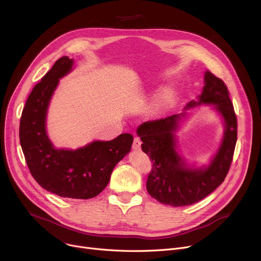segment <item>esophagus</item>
Instances as JSON below:
<instances>
[{"mask_svg": "<svg viewBox=\"0 0 261 261\" xmlns=\"http://www.w3.org/2000/svg\"><path fill=\"white\" fill-rule=\"evenodd\" d=\"M141 144H142V141H141V139L139 138V136H135L134 140H133L132 148H133L134 150H140V149H141Z\"/></svg>", "mask_w": 261, "mask_h": 261, "instance_id": "1", "label": "esophagus"}]
</instances>
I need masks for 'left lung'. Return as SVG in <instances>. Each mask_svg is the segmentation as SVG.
Returning a JSON list of instances; mask_svg holds the SVG:
<instances>
[{
	"mask_svg": "<svg viewBox=\"0 0 261 261\" xmlns=\"http://www.w3.org/2000/svg\"><path fill=\"white\" fill-rule=\"evenodd\" d=\"M205 86L199 101H190L185 109L200 103L216 105L224 119L222 144L211 165L204 169L188 168L175 150L174 131L181 115L143 122L138 134L142 149L151 161L146 187L149 195L160 203L173 207L186 206L207 197L228 173L237 142V116L224 81L211 71L205 72Z\"/></svg>",
	"mask_w": 261,
	"mask_h": 261,
	"instance_id": "obj_1",
	"label": "left lung"
}]
</instances>
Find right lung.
I'll list each match as a JSON object with an SVG mask.
<instances>
[{"instance_id":"right-lung-1","label":"right lung","mask_w":261,"mask_h":261,"mask_svg":"<svg viewBox=\"0 0 261 261\" xmlns=\"http://www.w3.org/2000/svg\"><path fill=\"white\" fill-rule=\"evenodd\" d=\"M73 60L58 59L34 87L20 119V143L37 183L63 198L92 199L107 187L116 164L129 153L133 136L122 133L109 142H93L77 150L55 149L45 131V116L59 78L71 71Z\"/></svg>"}]
</instances>
